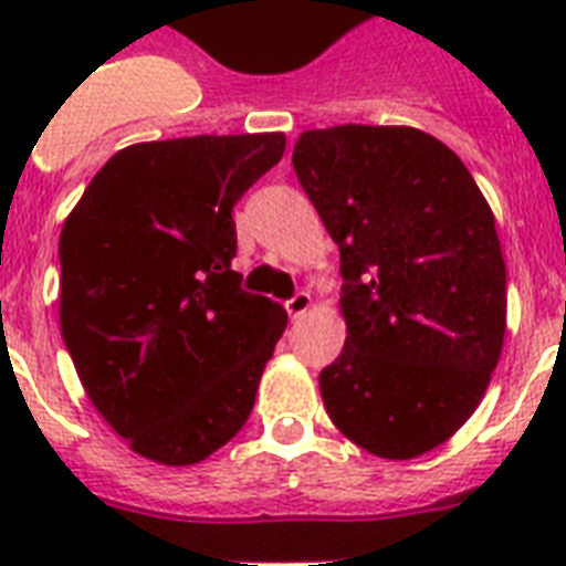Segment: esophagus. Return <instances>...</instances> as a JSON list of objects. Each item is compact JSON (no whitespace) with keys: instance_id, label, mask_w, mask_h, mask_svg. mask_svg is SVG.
I'll return each instance as SVG.
<instances>
[{"instance_id":"34e87169","label":"esophagus","mask_w":566,"mask_h":566,"mask_svg":"<svg viewBox=\"0 0 566 566\" xmlns=\"http://www.w3.org/2000/svg\"><path fill=\"white\" fill-rule=\"evenodd\" d=\"M311 302H314V300H311V293L308 291H300V293H296V296H291V300L284 302V308H287V314H291V317L296 319V317H302V314H305V311L311 308Z\"/></svg>"}]
</instances>
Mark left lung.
<instances>
[{"label":"left lung","instance_id":"obj_1","mask_svg":"<svg viewBox=\"0 0 566 566\" xmlns=\"http://www.w3.org/2000/svg\"><path fill=\"white\" fill-rule=\"evenodd\" d=\"M293 170L340 249L344 353L319 373L328 417L378 458L447 443L505 340V258L464 161L411 126L302 132Z\"/></svg>","mask_w":566,"mask_h":566}]
</instances>
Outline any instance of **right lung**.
Instances as JSON below:
<instances>
[{
  "label": "right lung",
  "instance_id": "right-lung-1",
  "mask_svg": "<svg viewBox=\"0 0 566 566\" xmlns=\"http://www.w3.org/2000/svg\"><path fill=\"white\" fill-rule=\"evenodd\" d=\"M284 144L264 132L126 146L64 220L61 335L93 408L155 464H199L243 429L287 326L231 270V208Z\"/></svg>",
  "mask_w": 566,
  "mask_h": 566
}]
</instances>
